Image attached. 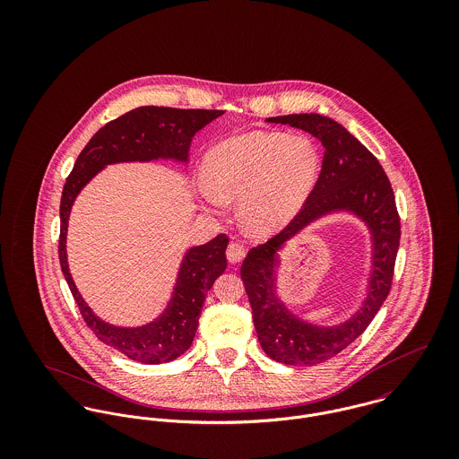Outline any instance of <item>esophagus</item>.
<instances>
[{"instance_id":"esophagus-1","label":"esophagus","mask_w":459,"mask_h":459,"mask_svg":"<svg viewBox=\"0 0 459 459\" xmlns=\"http://www.w3.org/2000/svg\"><path fill=\"white\" fill-rule=\"evenodd\" d=\"M244 256H246V249H244L240 244L231 242V244L228 246V249H226V258H228V262L235 264V263L242 262Z\"/></svg>"}]
</instances>
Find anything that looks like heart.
<instances>
[{
  "mask_svg": "<svg viewBox=\"0 0 459 459\" xmlns=\"http://www.w3.org/2000/svg\"><path fill=\"white\" fill-rule=\"evenodd\" d=\"M320 166L318 146L307 135L247 132L204 153L201 195L215 208L238 199L244 228L266 237L300 213L316 186Z\"/></svg>",
  "mask_w": 459,
  "mask_h": 459,
  "instance_id": "heart-1",
  "label": "heart"
}]
</instances>
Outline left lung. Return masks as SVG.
<instances>
[{"label":"left lung","mask_w":459,"mask_h":459,"mask_svg":"<svg viewBox=\"0 0 459 459\" xmlns=\"http://www.w3.org/2000/svg\"><path fill=\"white\" fill-rule=\"evenodd\" d=\"M309 132L325 148L322 173L300 213L273 238L253 247L242 263V281L253 307V322L263 351L282 364L315 366L351 344L384 306L393 282L401 224L391 182L377 157L335 120L324 115L266 118ZM344 212L362 221L370 233V273L367 295L344 323L320 326L295 316L278 295L280 251L307 225Z\"/></svg>","instance_id":"left-lung-1"}]
</instances>
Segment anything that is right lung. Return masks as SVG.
Here are the masks:
<instances>
[{"instance_id": "right-lung-1", "label": "right lung", "mask_w": 459, "mask_h": 459, "mask_svg": "<svg viewBox=\"0 0 459 459\" xmlns=\"http://www.w3.org/2000/svg\"><path fill=\"white\" fill-rule=\"evenodd\" d=\"M224 115L208 109L143 106L106 124L79 153L66 178L60 204V264L75 304L93 333L108 346L141 364H166L189 350L196 333L206 293L226 270L228 237L217 235L189 247L178 266L177 281L162 313L144 325L124 327L102 320L79 293L66 256L68 219L79 193L108 166L124 162L169 160L189 164V146L196 132Z\"/></svg>"}]
</instances>
